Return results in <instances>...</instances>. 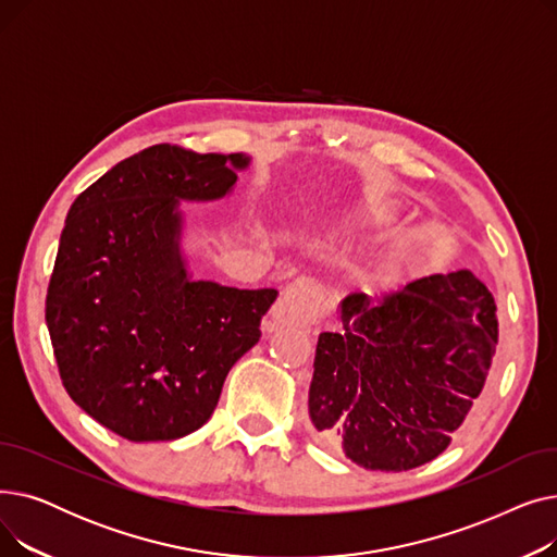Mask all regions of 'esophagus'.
Wrapping results in <instances>:
<instances>
[{
  "instance_id": "1",
  "label": "esophagus",
  "mask_w": 557,
  "mask_h": 557,
  "mask_svg": "<svg viewBox=\"0 0 557 557\" xmlns=\"http://www.w3.org/2000/svg\"><path fill=\"white\" fill-rule=\"evenodd\" d=\"M323 318V296L313 280L300 277L288 284L280 300L263 318V330L277 332L288 325H315Z\"/></svg>"
}]
</instances>
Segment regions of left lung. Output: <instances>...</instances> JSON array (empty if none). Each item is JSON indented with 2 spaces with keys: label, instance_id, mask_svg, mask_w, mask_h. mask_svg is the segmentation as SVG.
<instances>
[{
  "label": "left lung",
  "instance_id": "left-lung-1",
  "mask_svg": "<svg viewBox=\"0 0 557 557\" xmlns=\"http://www.w3.org/2000/svg\"><path fill=\"white\" fill-rule=\"evenodd\" d=\"M338 318L315 345L309 418L318 443L382 472L441 456L499 343L487 286L470 271L437 273L376 300L349 294Z\"/></svg>",
  "mask_w": 557,
  "mask_h": 557
}]
</instances>
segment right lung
I'll use <instances>...</instances> for the list:
<instances>
[{"label":"right lung","mask_w":557,"mask_h":557,"mask_svg":"<svg viewBox=\"0 0 557 557\" xmlns=\"http://www.w3.org/2000/svg\"><path fill=\"white\" fill-rule=\"evenodd\" d=\"M248 164L156 144L72 202L45 302L53 355L70 397L131 443L208 422L277 298L194 280L181 250V200L223 198Z\"/></svg>","instance_id":"1"}]
</instances>
